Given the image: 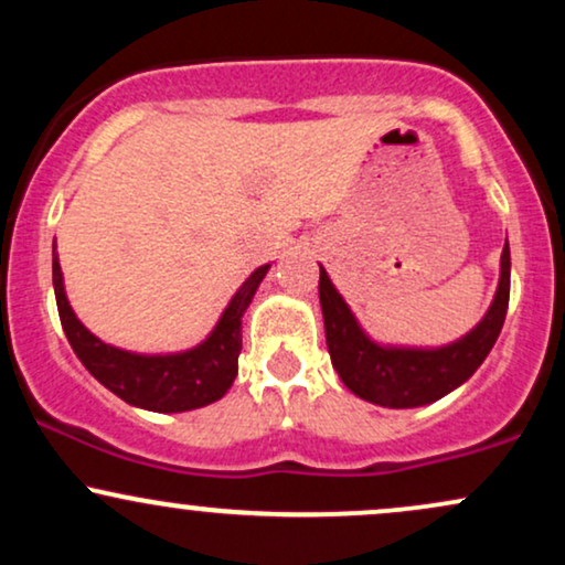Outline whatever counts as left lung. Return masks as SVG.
<instances>
[{
	"label": "left lung",
	"instance_id": "obj_1",
	"mask_svg": "<svg viewBox=\"0 0 565 565\" xmlns=\"http://www.w3.org/2000/svg\"><path fill=\"white\" fill-rule=\"evenodd\" d=\"M319 297L332 366L348 391L387 408L425 406L468 382L494 348L510 302V246L504 244L502 249L497 295L486 316L449 345L404 348L374 342L323 268Z\"/></svg>",
	"mask_w": 565,
	"mask_h": 565
}]
</instances>
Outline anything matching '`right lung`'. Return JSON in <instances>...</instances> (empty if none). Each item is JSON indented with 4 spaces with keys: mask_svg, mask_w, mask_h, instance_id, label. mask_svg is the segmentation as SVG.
<instances>
[{
    "mask_svg": "<svg viewBox=\"0 0 565 565\" xmlns=\"http://www.w3.org/2000/svg\"><path fill=\"white\" fill-rule=\"evenodd\" d=\"M270 265H260L231 297L206 340L196 348L180 353H132L103 342L76 319L71 308L63 270L57 263L53 244V287L61 313L63 332H66L76 359L82 361L93 377L108 387L129 406L148 408V412L174 414L191 412L206 404H215L228 393L238 374V353H242V316L249 308L252 297L268 274Z\"/></svg>",
    "mask_w": 565,
    "mask_h": 565,
    "instance_id": "obj_1",
    "label": "right lung"
}]
</instances>
